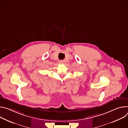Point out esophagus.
<instances>
[{"label":"esophagus","mask_w":128,"mask_h":128,"mask_svg":"<svg viewBox=\"0 0 128 128\" xmlns=\"http://www.w3.org/2000/svg\"><path fill=\"white\" fill-rule=\"evenodd\" d=\"M60 63H62V61H60Z\"/></svg>","instance_id":"34e87169"}]
</instances>
